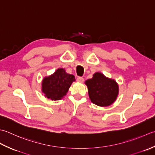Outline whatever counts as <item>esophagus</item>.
I'll return each mask as SVG.
<instances>
[{"instance_id":"1","label":"esophagus","mask_w":155,"mask_h":155,"mask_svg":"<svg viewBox=\"0 0 155 155\" xmlns=\"http://www.w3.org/2000/svg\"><path fill=\"white\" fill-rule=\"evenodd\" d=\"M77 80H78V82H80V83H83V82L84 81V79L83 78H81V77H78V79H77Z\"/></svg>"}]
</instances>
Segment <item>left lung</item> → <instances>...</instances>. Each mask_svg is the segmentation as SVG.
I'll return each instance as SVG.
<instances>
[{"mask_svg":"<svg viewBox=\"0 0 155 155\" xmlns=\"http://www.w3.org/2000/svg\"><path fill=\"white\" fill-rule=\"evenodd\" d=\"M90 99L99 106H108L115 102L119 93V87L114 80L106 77L100 72H96L93 78L85 81Z\"/></svg>","mask_w":155,"mask_h":155,"instance_id":"left-lung-1","label":"left lung"}]
</instances>
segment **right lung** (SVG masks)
I'll list each match as a JSON object with an SVG mask.
<instances>
[{
  "label": "right lung",
  "instance_id": "1",
  "mask_svg": "<svg viewBox=\"0 0 155 155\" xmlns=\"http://www.w3.org/2000/svg\"><path fill=\"white\" fill-rule=\"evenodd\" d=\"M75 81L74 75L66 73L64 68H58L53 74L43 79L41 91L48 99L61 100L67 94Z\"/></svg>",
  "mask_w": 155,
  "mask_h": 155
}]
</instances>
